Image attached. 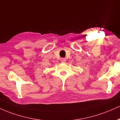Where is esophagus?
Segmentation results:
<instances>
[{
  "mask_svg": "<svg viewBox=\"0 0 120 120\" xmlns=\"http://www.w3.org/2000/svg\"><path fill=\"white\" fill-rule=\"evenodd\" d=\"M60 60H61V62H62V63H65L66 61V59L65 58H61Z\"/></svg>",
  "mask_w": 120,
  "mask_h": 120,
  "instance_id": "esophagus-1",
  "label": "esophagus"
}]
</instances>
